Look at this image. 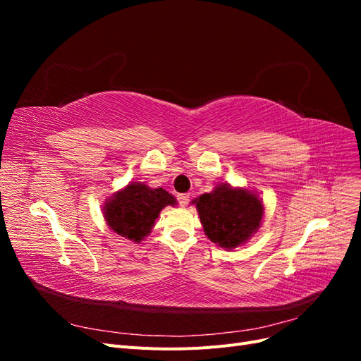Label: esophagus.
I'll return each instance as SVG.
<instances>
[{
  "label": "esophagus",
  "instance_id": "34e87169",
  "mask_svg": "<svg viewBox=\"0 0 361 361\" xmlns=\"http://www.w3.org/2000/svg\"><path fill=\"white\" fill-rule=\"evenodd\" d=\"M178 202L180 206H187L190 203V195L188 194H179L178 195Z\"/></svg>",
  "mask_w": 361,
  "mask_h": 361
}]
</instances>
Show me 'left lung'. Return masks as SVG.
I'll return each mask as SVG.
<instances>
[{"instance_id":"left-lung-1","label":"left lung","mask_w":361,"mask_h":361,"mask_svg":"<svg viewBox=\"0 0 361 361\" xmlns=\"http://www.w3.org/2000/svg\"><path fill=\"white\" fill-rule=\"evenodd\" d=\"M204 235L223 248L244 244L260 226L264 204L257 195L231 185H218L209 192L194 200Z\"/></svg>"}]
</instances>
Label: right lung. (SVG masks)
<instances>
[{"instance_id": "obj_1", "label": "right lung", "mask_w": 361, "mask_h": 361, "mask_svg": "<svg viewBox=\"0 0 361 361\" xmlns=\"http://www.w3.org/2000/svg\"><path fill=\"white\" fill-rule=\"evenodd\" d=\"M167 204L174 206L176 199L166 190L133 182L105 202L104 216L117 235L140 243L150 233L159 212Z\"/></svg>"}]
</instances>
